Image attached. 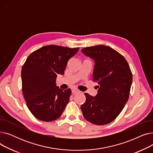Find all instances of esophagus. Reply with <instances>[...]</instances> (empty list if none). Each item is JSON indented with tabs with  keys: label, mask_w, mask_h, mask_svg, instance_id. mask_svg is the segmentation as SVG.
<instances>
[{
	"label": "esophagus",
	"mask_w": 153,
	"mask_h": 153,
	"mask_svg": "<svg viewBox=\"0 0 153 153\" xmlns=\"http://www.w3.org/2000/svg\"><path fill=\"white\" fill-rule=\"evenodd\" d=\"M79 92V91L78 89H76V88H73V89H72V93L73 94H76Z\"/></svg>",
	"instance_id": "1"
}]
</instances>
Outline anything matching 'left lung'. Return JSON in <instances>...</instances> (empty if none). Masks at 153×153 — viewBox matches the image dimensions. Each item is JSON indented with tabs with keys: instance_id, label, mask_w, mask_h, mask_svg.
<instances>
[{
	"instance_id": "obj_1",
	"label": "left lung",
	"mask_w": 153,
	"mask_h": 153,
	"mask_svg": "<svg viewBox=\"0 0 153 153\" xmlns=\"http://www.w3.org/2000/svg\"><path fill=\"white\" fill-rule=\"evenodd\" d=\"M81 51L94 60L92 81L99 84L95 97L84 94L83 116L94 125L108 124L121 113L129 98L133 80L129 64L122 54L105 45L84 48Z\"/></svg>"
}]
</instances>
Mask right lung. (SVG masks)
Instances as JSON below:
<instances>
[{"instance_id": "add662e5", "label": "right lung", "mask_w": 153, "mask_h": 153, "mask_svg": "<svg viewBox=\"0 0 153 153\" xmlns=\"http://www.w3.org/2000/svg\"><path fill=\"white\" fill-rule=\"evenodd\" d=\"M79 48L57 45L40 48L28 56L22 69V92L31 113L43 122L62 115L71 94V89L56 86L58 74L63 75L68 62Z\"/></svg>"}]
</instances>
